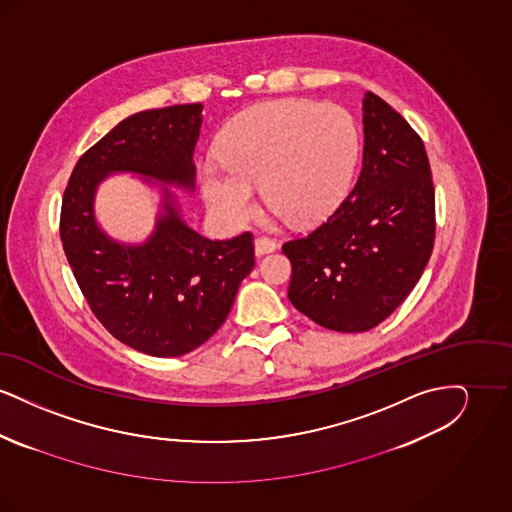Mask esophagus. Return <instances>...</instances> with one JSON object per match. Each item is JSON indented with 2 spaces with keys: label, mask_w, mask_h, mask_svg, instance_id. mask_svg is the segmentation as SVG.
<instances>
[{
  "label": "esophagus",
  "mask_w": 512,
  "mask_h": 512,
  "mask_svg": "<svg viewBox=\"0 0 512 512\" xmlns=\"http://www.w3.org/2000/svg\"><path fill=\"white\" fill-rule=\"evenodd\" d=\"M274 249H276V242H274L272 238H268V236H261V238L255 240V253H257L259 257L265 255V253L274 251Z\"/></svg>",
  "instance_id": "1"
}]
</instances>
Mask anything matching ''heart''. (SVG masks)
<instances>
[{
    "label": "heart",
    "mask_w": 512,
    "mask_h": 512,
    "mask_svg": "<svg viewBox=\"0 0 512 512\" xmlns=\"http://www.w3.org/2000/svg\"><path fill=\"white\" fill-rule=\"evenodd\" d=\"M220 163H201V190L217 219L238 226L255 207L253 184L293 224L326 219L351 184L359 130L340 105L284 99L255 105L220 136Z\"/></svg>",
    "instance_id": "obj_1"
}]
</instances>
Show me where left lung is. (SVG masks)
<instances>
[{"instance_id": "left-lung-1", "label": "left lung", "mask_w": 512, "mask_h": 512, "mask_svg": "<svg viewBox=\"0 0 512 512\" xmlns=\"http://www.w3.org/2000/svg\"><path fill=\"white\" fill-rule=\"evenodd\" d=\"M363 169L340 207L282 245L293 307L336 332L378 326L413 292L436 238V192L422 138L372 92Z\"/></svg>"}]
</instances>
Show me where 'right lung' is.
<instances>
[{
	"instance_id": "1",
	"label": "right lung",
	"mask_w": 512,
	"mask_h": 512,
	"mask_svg": "<svg viewBox=\"0 0 512 512\" xmlns=\"http://www.w3.org/2000/svg\"><path fill=\"white\" fill-rule=\"evenodd\" d=\"M201 109L172 105L119 122L78 159L61 203V242L92 313L113 338L153 357L190 353L219 330L255 265L253 234L211 242L182 222L165 190L167 215L146 244H117L96 224L94 194L111 172L192 188Z\"/></svg>"
}]
</instances>
